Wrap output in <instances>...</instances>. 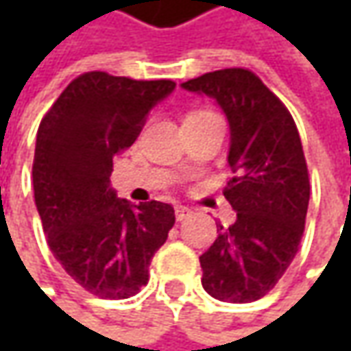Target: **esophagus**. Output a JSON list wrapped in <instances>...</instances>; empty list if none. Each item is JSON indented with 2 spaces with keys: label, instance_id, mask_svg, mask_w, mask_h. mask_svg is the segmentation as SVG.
Wrapping results in <instances>:
<instances>
[{
  "label": "esophagus",
  "instance_id": "1",
  "mask_svg": "<svg viewBox=\"0 0 351 351\" xmlns=\"http://www.w3.org/2000/svg\"><path fill=\"white\" fill-rule=\"evenodd\" d=\"M191 215V209L189 207H185V205H176V217H178V221H183L185 217H189Z\"/></svg>",
  "mask_w": 351,
  "mask_h": 351
}]
</instances>
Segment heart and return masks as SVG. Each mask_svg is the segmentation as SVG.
Listing matches in <instances>:
<instances>
[{"label": "heart", "mask_w": 351, "mask_h": 351, "mask_svg": "<svg viewBox=\"0 0 351 351\" xmlns=\"http://www.w3.org/2000/svg\"><path fill=\"white\" fill-rule=\"evenodd\" d=\"M195 113H207V111H195ZM195 113H189V115H195Z\"/></svg>", "instance_id": "obj_1"}]
</instances>
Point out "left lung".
Listing matches in <instances>:
<instances>
[{
    "instance_id": "obj_1",
    "label": "left lung",
    "mask_w": 351,
    "mask_h": 351,
    "mask_svg": "<svg viewBox=\"0 0 351 351\" xmlns=\"http://www.w3.org/2000/svg\"><path fill=\"white\" fill-rule=\"evenodd\" d=\"M183 89L215 99L230 127L228 166L236 178L224 197L236 210L201 258L203 289L226 303L262 299L289 267L304 230L308 171L287 107L244 68L189 80Z\"/></svg>"
}]
</instances>
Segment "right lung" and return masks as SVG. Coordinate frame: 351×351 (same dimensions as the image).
<instances>
[{"label": "right lung", "instance_id": "obj_1", "mask_svg": "<svg viewBox=\"0 0 351 351\" xmlns=\"http://www.w3.org/2000/svg\"><path fill=\"white\" fill-rule=\"evenodd\" d=\"M173 89L171 80L88 72L62 91L36 132L34 203L48 246L75 283L101 299H128L148 283V265L176 223L171 205H132L109 180L113 158Z\"/></svg>", "mask_w": 351, "mask_h": 351}]
</instances>
